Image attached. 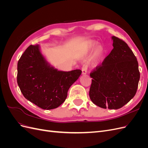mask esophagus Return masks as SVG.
<instances>
[{
  "label": "esophagus",
  "instance_id": "34e87169",
  "mask_svg": "<svg viewBox=\"0 0 148 148\" xmlns=\"http://www.w3.org/2000/svg\"><path fill=\"white\" fill-rule=\"evenodd\" d=\"M88 69V65L86 64H85L83 65V67H82V74L83 75L86 74Z\"/></svg>",
  "mask_w": 148,
  "mask_h": 148
}]
</instances>
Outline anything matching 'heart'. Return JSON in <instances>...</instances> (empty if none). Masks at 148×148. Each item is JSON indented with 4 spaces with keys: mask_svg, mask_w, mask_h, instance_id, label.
Here are the masks:
<instances>
[{
    "mask_svg": "<svg viewBox=\"0 0 148 148\" xmlns=\"http://www.w3.org/2000/svg\"><path fill=\"white\" fill-rule=\"evenodd\" d=\"M91 46H96V43L95 42H92L91 43ZM103 51H104V49H103L102 47L101 46H99L96 49V56H99L100 55H101L102 53H103Z\"/></svg>",
    "mask_w": 148,
    "mask_h": 148,
    "instance_id": "obj_1",
    "label": "heart"
}]
</instances>
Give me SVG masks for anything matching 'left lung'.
<instances>
[{
	"label": "left lung",
	"mask_w": 148,
	"mask_h": 148,
	"mask_svg": "<svg viewBox=\"0 0 148 148\" xmlns=\"http://www.w3.org/2000/svg\"><path fill=\"white\" fill-rule=\"evenodd\" d=\"M114 49L90 73L89 95L101 108L118 109L135 96L140 73L136 57L122 39L112 36Z\"/></svg>",
	"instance_id": "obj_1"
}]
</instances>
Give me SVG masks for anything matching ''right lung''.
<instances>
[{
	"label": "right lung",
	"mask_w": 148,
	"mask_h": 148,
	"mask_svg": "<svg viewBox=\"0 0 148 148\" xmlns=\"http://www.w3.org/2000/svg\"><path fill=\"white\" fill-rule=\"evenodd\" d=\"M17 70L18 85L24 97L46 110L56 109L65 101L69 89L82 72L59 71L51 66L38 44L26 49L18 62Z\"/></svg>",
	"instance_id": "add662e5"
}]
</instances>
